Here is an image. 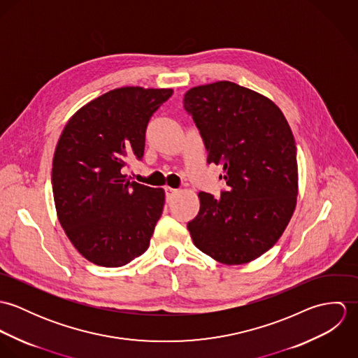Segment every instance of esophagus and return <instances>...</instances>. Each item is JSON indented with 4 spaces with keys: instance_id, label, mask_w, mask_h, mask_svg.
I'll list each match as a JSON object with an SVG mask.
<instances>
[{
    "instance_id": "obj_1",
    "label": "esophagus",
    "mask_w": 358,
    "mask_h": 358,
    "mask_svg": "<svg viewBox=\"0 0 358 358\" xmlns=\"http://www.w3.org/2000/svg\"><path fill=\"white\" fill-rule=\"evenodd\" d=\"M175 193H178V190H176V189H172V187H165V194H166V201H168V203L171 201V199H172V196H173Z\"/></svg>"
}]
</instances>
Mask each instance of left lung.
<instances>
[{"label":"left lung","instance_id":"8db88e82","mask_svg":"<svg viewBox=\"0 0 358 358\" xmlns=\"http://www.w3.org/2000/svg\"><path fill=\"white\" fill-rule=\"evenodd\" d=\"M208 153L222 165L227 190L200 192L199 215L187 223L194 245L224 264L268 251L288 226L298 197L292 131L263 95L230 81L189 90L183 98Z\"/></svg>","mask_w":358,"mask_h":358}]
</instances>
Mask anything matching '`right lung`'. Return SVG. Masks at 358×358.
I'll return each mask as SVG.
<instances>
[{"label": "right lung", "instance_id": "add662e5", "mask_svg": "<svg viewBox=\"0 0 358 358\" xmlns=\"http://www.w3.org/2000/svg\"><path fill=\"white\" fill-rule=\"evenodd\" d=\"M172 90L124 87L81 107L66 124L52 162L57 219L76 250L103 267L146 252L165 193L127 179L145 153L146 128Z\"/></svg>", "mask_w": 358, "mask_h": 358}]
</instances>
